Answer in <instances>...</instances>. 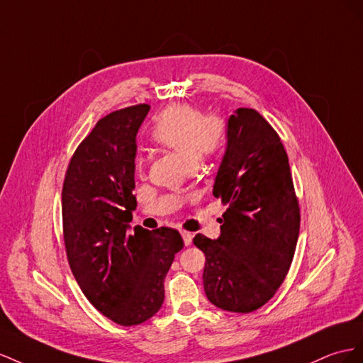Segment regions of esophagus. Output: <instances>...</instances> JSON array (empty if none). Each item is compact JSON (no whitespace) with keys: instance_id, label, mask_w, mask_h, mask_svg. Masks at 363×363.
Returning <instances> with one entry per match:
<instances>
[{"instance_id":"esophagus-1","label":"esophagus","mask_w":363,"mask_h":363,"mask_svg":"<svg viewBox=\"0 0 363 363\" xmlns=\"http://www.w3.org/2000/svg\"><path fill=\"white\" fill-rule=\"evenodd\" d=\"M182 239H184V243L185 246H190L191 245V240H193V234L189 233V231H182Z\"/></svg>"}]
</instances>
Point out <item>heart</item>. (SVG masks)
I'll list each match as a JSON object with an SVG mask.
<instances>
[{"mask_svg":"<svg viewBox=\"0 0 363 363\" xmlns=\"http://www.w3.org/2000/svg\"><path fill=\"white\" fill-rule=\"evenodd\" d=\"M152 140L176 152L190 167L196 161L219 157L226 144V124L219 117H205L190 105H173L162 111L152 129ZM141 170V162H137Z\"/></svg>","mask_w":363,"mask_h":363,"instance_id":"b5f03b06","label":"heart"}]
</instances>
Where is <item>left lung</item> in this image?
<instances>
[{
    "mask_svg": "<svg viewBox=\"0 0 363 363\" xmlns=\"http://www.w3.org/2000/svg\"><path fill=\"white\" fill-rule=\"evenodd\" d=\"M226 150L213 196L228 208L219 239L196 234L205 254L203 289L222 310L250 313L264 306L292 264L299 205L287 153L278 133L255 109L228 120Z\"/></svg>",
    "mask_w": 363,
    "mask_h": 363,
    "instance_id": "1",
    "label": "left lung"
}]
</instances>
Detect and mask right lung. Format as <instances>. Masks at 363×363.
<instances>
[{"label":"right lung","mask_w":363,"mask_h":363,"mask_svg":"<svg viewBox=\"0 0 363 363\" xmlns=\"http://www.w3.org/2000/svg\"><path fill=\"white\" fill-rule=\"evenodd\" d=\"M150 106H129L97 121L68 164L62 189L64 242L71 272L100 313L124 327L150 319L164 303V278L181 234L141 226L137 208V132Z\"/></svg>","instance_id":"obj_1"}]
</instances>
